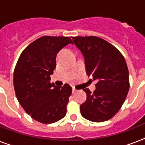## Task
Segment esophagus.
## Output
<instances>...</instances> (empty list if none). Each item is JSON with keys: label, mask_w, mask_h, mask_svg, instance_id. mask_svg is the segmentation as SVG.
I'll return each instance as SVG.
<instances>
[{"label": "esophagus", "mask_w": 145, "mask_h": 145, "mask_svg": "<svg viewBox=\"0 0 145 145\" xmlns=\"http://www.w3.org/2000/svg\"><path fill=\"white\" fill-rule=\"evenodd\" d=\"M77 91H78V90H77V89H75L74 87H73V89H72V93H76Z\"/></svg>", "instance_id": "1"}]
</instances>
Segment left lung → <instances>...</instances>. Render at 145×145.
Masks as SVG:
<instances>
[{"label":"left lung","instance_id":"left-lung-1","mask_svg":"<svg viewBox=\"0 0 145 145\" xmlns=\"http://www.w3.org/2000/svg\"><path fill=\"white\" fill-rule=\"evenodd\" d=\"M84 55L86 74L97 80L93 93L84 89L86 101L80 114L93 122L112 118L121 108L129 89V70L122 53L112 44L96 36L72 37Z\"/></svg>","mask_w":145,"mask_h":145}]
</instances>
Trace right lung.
<instances>
[{"label": "right lung", "mask_w": 145, "mask_h": 145, "mask_svg": "<svg viewBox=\"0 0 145 145\" xmlns=\"http://www.w3.org/2000/svg\"><path fill=\"white\" fill-rule=\"evenodd\" d=\"M68 44V37L43 36L22 52L13 73V86L19 104L35 120L49 124L62 119L67 112L70 85L56 86L50 75L56 66V55Z\"/></svg>", "instance_id": "1"}]
</instances>
